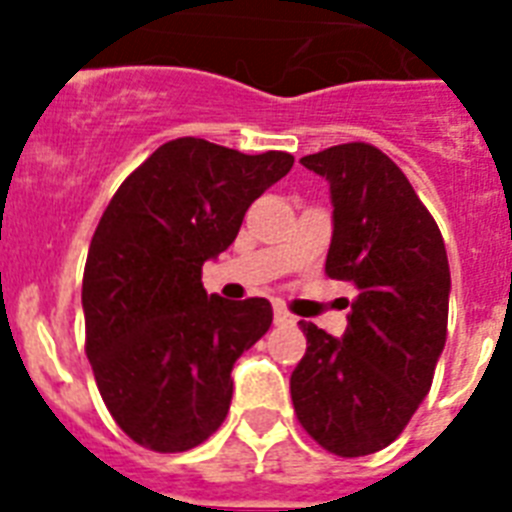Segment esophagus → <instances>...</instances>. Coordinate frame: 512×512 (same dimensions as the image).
I'll return each instance as SVG.
<instances>
[{"label": "esophagus", "mask_w": 512, "mask_h": 512, "mask_svg": "<svg viewBox=\"0 0 512 512\" xmlns=\"http://www.w3.org/2000/svg\"><path fill=\"white\" fill-rule=\"evenodd\" d=\"M273 321H276L279 327H292V324H295L297 319L289 311H284L281 305H276V308H273Z\"/></svg>", "instance_id": "34e87169"}]
</instances>
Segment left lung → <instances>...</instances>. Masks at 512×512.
<instances>
[{
	"label": "left lung",
	"instance_id": "obj_1",
	"mask_svg": "<svg viewBox=\"0 0 512 512\" xmlns=\"http://www.w3.org/2000/svg\"><path fill=\"white\" fill-rule=\"evenodd\" d=\"M300 162L329 183L327 273L356 300L342 337L300 321L308 350L289 380L292 404L327 452L364 457L393 444L428 396L446 342L449 260L436 220L380 148L345 143Z\"/></svg>",
	"mask_w": 512,
	"mask_h": 512
}]
</instances>
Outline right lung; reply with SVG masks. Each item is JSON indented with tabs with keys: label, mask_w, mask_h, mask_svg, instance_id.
<instances>
[{
	"label": "right lung",
	"mask_w": 512,
	"mask_h": 512,
	"mask_svg": "<svg viewBox=\"0 0 512 512\" xmlns=\"http://www.w3.org/2000/svg\"><path fill=\"white\" fill-rule=\"evenodd\" d=\"M201 138L156 148L100 217L82 281L87 358L116 425L188 452L223 425L233 364L268 332L265 297L207 295L201 265L231 247L249 204L292 170Z\"/></svg>",
	"instance_id": "1"
}]
</instances>
